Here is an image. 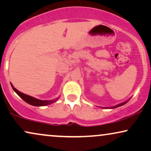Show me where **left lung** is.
<instances>
[{"instance_id": "obj_1", "label": "left lung", "mask_w": 151, "mask_h": 151, "mask_svg": "<svg viewBox=\"0 0 151 151\" xmlns=\"http://www.w3.org/2000/svg\"><path fill=\"white\" fill-rule=\"evenodd\" d=\"M128 101L124 102V103H122V104H119V105H117V106H114V107H112V108H116V107H119V106H122V105H124V104L127 103Z\"/></svg>"}]
</instances>
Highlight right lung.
<instances>
[{
	"instance_id": "add662e5",
	"label": "right lung",
	"mask_w": 151,
	"mask_h": 151,
	"mask_svg": "<svg viewBox=\"0 0 151 151\" xmlns=\"http://www.w3.org/2000/svg\"><path fill=\"white\" fill-rule=\"evenodd\" d=\"M11 86H12V89L14 90V92H16V93H17L22 99L24 100L26 103L29 104H30V105L35 106H47V105H49V104L54 103V102L56 101L57 100V99H56V100H53V101H43V100L37 99H36V98L32 97V96H31L27 95V94L22 93V92H21L18 90L16 89V88L12 86V84H11Z\"/></svg>"
}]
</instances>
